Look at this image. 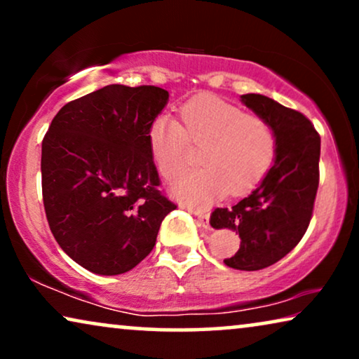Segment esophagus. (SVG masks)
Returning <instances> with one entry per match:
<instances>
[{
	"mask_svg": "<svg viewBox=\"0 0 359 359\" xmlns=\"http://www.w3.org/2000/svg\"><path fill=\"white\" fill-rule=\"evenodd\" d=\"M194 215H196V220H198V224L201 225V227H204V229L209 227V214L194 212Z\"/></svg>",
	"mask_w": 359,
	"mask_h": 359,
	"instance_id": "esophagus-1",
	"label": "esophagus"
}]
</instances>
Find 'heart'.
<instances>
[{
    "mask_svg": "<svg viewBox=\"0 0 359 359\" xmlns=\"http://www.w3.org/2000/svg\"><path fill=\"white\" fill-rule=\"evenodd\" d=\"M180 121L160 114L151 121L149 144L156 168L166 180L188 166L191 144L203 147L199 165L171 184V194L191 208H208L225 194L243 196L262 183L276 158V132L268 121L248 116L215 96L184 102Z\"/></svg>",
    "mask_w": 359,
    "mask_h": 359,
    "instance_id": "obj_1",
    "label": "heart"
}]
</instances>
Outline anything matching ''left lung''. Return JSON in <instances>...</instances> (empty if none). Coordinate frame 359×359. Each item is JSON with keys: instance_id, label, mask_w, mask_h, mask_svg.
Returning <instances> with one entry per match:
<instances>
[{"instance_id": "obj_1", "label": "left lung", "mask_w": 359, "mask_h": 359, "mask_svg": "<svg viewBox=\"0 0 359 359\" xmlns=\"http://www.w3.org/2000/svg\"><path fill=\"white\" fill-rule=\"evenodd\" d=\"M240 100L276 132V158L262 183L232 208H217L210 215L214 229L238 233L240 248L225 258L229 268L257 271L286 257L306 233L318 188L320 135L299 111L263 95Z\"/></svg>"}]
</instances>
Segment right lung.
I'll return each mask as SVG.
<instances>
[{"mask_svg": "<svg viewBox=\"0 0 359 359\" xmlns=\"http://www.w3.org/2000/svg\"><path fill=\"white\" fill-rule=\"evenodd\" d=\"M158 86L107 85L67 102L42 140V198L53 237L88 271L135 268L176 205L158 191L149 144L168 102Z\"/></svg>", "mask_w": 359, "mask_h": 359, "instance_id": "obj_1", "label": "right lung"}]
</instances>
